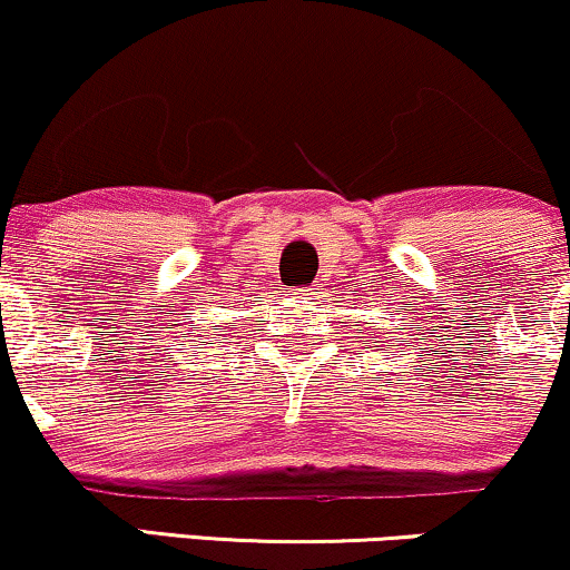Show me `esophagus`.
I'll use <instances>...</instances> for the list:
<instances>
[{
	"label": "esophagus",
	"mask_w": 570,
	"mask_h": 570,
	"mask_svg": "<svg viewBox=\"0 0 570 570\" xmlns=\"http://www.w3.org/2000/svg\"><path fill=\"white\" fill-rule=\"evenodd\" d=\"M298 296L306 298L308 304H312V301L320 298V285H308V287H304V291H298Z\"/></svg>",
	"instance_id": "34e87169"
}]
</instances>
